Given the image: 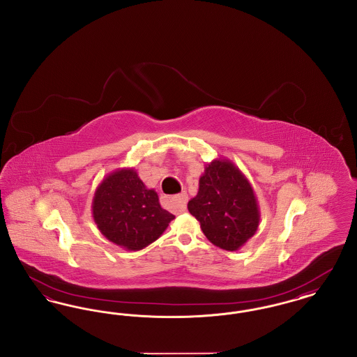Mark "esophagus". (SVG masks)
I'll return each mask as SVG.
<instances>
[{
    "mask_svg": "<svg viewBox=\"0 0 357 357\" xmlns=\"http://www.w3.org/2000/svg\"><path fill=\"white\" fill-rule=\"evenodd\" d=\"M165 199H166V202L169 204L171 210H174L176 213L186 211L187 201H188L186 191H182L181 194L174 195V197H166Z\"/></svg>",
    "mask_w": 357,
    "mask_h": 357,
    "instance_id": "1",
    "label": "esophagus"
}]
</instances>
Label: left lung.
Segmentation results:
<instances>
[{"label": "left lung", "instance_id": "1", "mask_svg": "<svg viewBox=\"0 0 357 357\" xmlns=\"http://www.w3.org/2000/svg\"><path fill=\"white\" fill-rule=\"evenodd\" d=\"M187 207L201 223L206 238L227 252L242 248L259 225L255 190L229 159H215L204 167L198 194Z\"/></svg>", "mask_w": 357, "mask_h": 357}]
</instances>
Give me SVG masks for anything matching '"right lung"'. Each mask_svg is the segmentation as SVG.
I'll return each mask as SVG.
<instances>
[{
  "mask_svg": "<svg viewBox=\"0 0 357 357\" xmlns=\"http://www.w3.org/2000/svg\"><path fill=\"white\" fill-rule=\"evenodd\" d=\"M92 217L104 237L130 252L153 243L175 218L134 169H119L102 179L92 201Z\"/></svg>",
  "mask_w": 357,
  "mask_h": 357,
  "instance_id": "add662e5",
  "label": "right lung"
}]
</instances>
